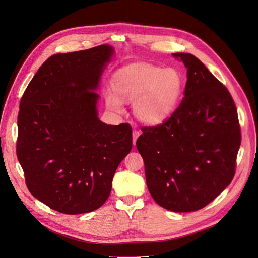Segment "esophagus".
<instances>
[{
    "label": "esophagus",
    "instance_id": "obj_1",
    "mask_svg": "<svg viewBox=\"0 0 258 258\" xmlns=\"http://www.w3.org/2000/svg\"><path fill=\"white\" fill-rule=\"evenodd\" d=\"M140 132L138 131V130H133V143H134V145L136 144V141H137V139H138V137L140 136Z\"/></svg>",
    "mask_w": 258,
    "mask_h": 258
}]
</instances>
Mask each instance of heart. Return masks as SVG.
Segmentation results:
<instances>
[{"instance_id": "1", "label": "heart", "mask_w": 258, "mask_h": 258, "mask_svg": "<svg viewBox=\"0 0 258 258\" xmlns=\"http://www.w3.org/2000/svg\"><path fill=\"white\" fill-rule=\"evenodd\" d=\"M182 81L173 68L151 65H131L118 72L113 79V88L118 95L108 93V107L122 111V102H135L134 114L147 125H157L172 112L181 91Z\"/></svg>"}]
</instances>
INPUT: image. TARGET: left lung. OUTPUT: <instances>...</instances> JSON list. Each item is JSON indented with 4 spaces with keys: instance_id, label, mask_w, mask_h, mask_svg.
Instances as JSON below:
<instances>
[{
    "instance_id": "left-lung-1",
    "label": "left lung",
    "mask_w": 258,
    "mask_h": 258,
    "mask_svg": "<svg viewBox=\"0 0 258 258\" xmlns=\"http://www.w3.org/2000/svg\"><path fill=\"white\" fill-rule=\"evenodd\" d=\"M173 56L186 67L184 96L163 123L142 126L136 145L154 201L187 213L207 207L231 182L242 136L225 86L194 55Z\"/></svg>"
}]
</instances>
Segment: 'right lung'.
Segmentation results:
<instances>
[{
  "mask_svg": "<svg viewBox=\"0 0 258 258\" xmlns=\"http://www.w3.org/2000/svg\"><path fill=\"white\" fill-rule=\"evenodd\" d=\"M114 53L101 44L50 56L25 90L17 116V159L30 193L67 215L97 210L133 146L128 123L97 117L94 91Z\"/></svg>",
  "mask_w": 258,
  "mask_h": 258,
  "instance_id": "1",
  "label": "right lung"
}]
</instances>
